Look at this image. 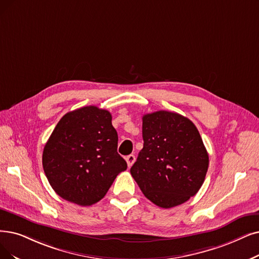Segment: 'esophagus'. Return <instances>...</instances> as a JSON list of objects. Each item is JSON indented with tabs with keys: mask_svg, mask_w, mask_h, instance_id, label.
<instances>
[{
	"mask_svg": "<svg viewBox=\"0 0 259 259\" xmlns=\"http://www.w3.org/2000/svg\"><path fill=\"white\" fill-rule=\"evenodd\" d=\"M135 155H133V154H131V155H128V156H126L125 157V160H126V162H127V165L128 167L131 168L132 165H133V163L135 162Z\"/></svg>",
	"mask_w": 259,
	"mask_h": 259,
	"instance_id": "esophagus-1",
	"label": "esophagus"
}]
</instances>
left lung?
Masks as SVG:
<instances>
[{
	"instance_id": "left-lung-1",
	"label": "left lung",
	"mask_w": 259,
	"mask_h": 259,
	"mask_svg": "<svg viewBox=\"0 0 259 259\" xmlns=\"http://www.w3.org/2000/svg\"><path fill=\"white\" fill-rule=\"evenodd\" d=\"M143 148L131 174L155 205L171 208L201 188L208 153L198 128L180 113L159 110L142 117Z\"/></svg>"
}]
</instances>
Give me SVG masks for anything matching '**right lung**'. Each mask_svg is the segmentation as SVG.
<instances>
[{
	"label": "right lung",
	"instance_id": "add662e5",
	"mask_svg": "<svg viewBox=\"0 0 259 259\" xmlns=\"http://www.w3.org/2000/svg\"><path fill=\"white\" fill-rule=\"evenodd\" d=\"M118 134L108 110L85 106L59 120L46 143L42 165L54 191L89 206L104 198L127 163L117 152Z\"/></svg>",
	"mask_w": 259,
	"mask_h": 259
}]
</instances>
